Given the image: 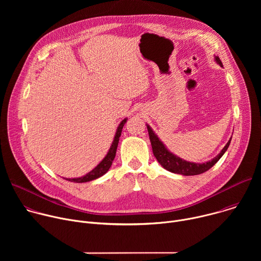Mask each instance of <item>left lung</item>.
I'll return each instance as SVG.
<instances>
[{
  "mask_svg": "<svg viewBox=\"0 0 261 261\" xmlns=\"http://www.w3.org/2000/svg\"><path fill=\"white\" fill-rule=\"evenodd\" d=\"M215 60L221 67H223L222 62L218 57H215ZM146 127L148 131V136H150L153 153L157 161L168 171L182 174V175H196V174H200L207 171L211 167H213L219 161V159L223 156V154L227 151V148L231 141V138H230L229 141L226 143V145L223 147V150L220 152V154L216 156L213 160L205 163H193V162L185 161L179 157L170 153L165 147V145L162 143V141L158 138V136L155 134V132L152 130V128L148 125H146Z\"/></svg>",
  "mask_w": 261,
  "mask_h": 261,
  "instance_id": "8db88e82",
  "label": "left lung"
}]
</instances>
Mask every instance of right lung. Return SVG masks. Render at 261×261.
<instances>
[{"instance_id": "right-lung-1", "label": "right lung", "mask_w": 261, "mask_h": 261, "mask_svg": "<svg viewBox=\"0 0 261 261\" xmlns=\"http://www.w3.org/2000/svg\"><path fill=\"white\" fill-rule=\"evenodd\" d=\"M126 122H127V119H125V120H123L121 122V124L119 125V127L117 129V132H116L113 144H111L107 155L104 157V159L92 171H90L89 173H87L86 175H84L82 177L69 178V179L67 178V179L70 180V181H74V182H86V181H90V180H93L95 178H98V177L102 176L103 174H105L108 171V169L110 168L111 164H113V161H114V159L116 157V153H117V148H118L120 136H121V133H122V129H123V127H124Z\"/></svg>"}]
</instances>
